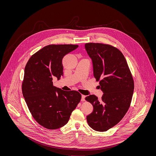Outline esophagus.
<instances>
[{"label":"esophagus","instance_id":"obj_1","mask_svg":"<svg viewBox=\"0 0 156 156\" xmlns=\"http://www.w3.org/2000/svg\"><path fill=\"white\" fill-rule=\"evenodd\" d=\"M85 95H82L81 98V101H85Z\"/></svg>","mask_w":156,"mask_h":156}]
</instances>
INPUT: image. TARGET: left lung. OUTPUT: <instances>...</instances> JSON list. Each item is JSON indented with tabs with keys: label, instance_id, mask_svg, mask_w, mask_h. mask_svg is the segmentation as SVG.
Returning <instances> with one entry per match:
<instances>
[{
	"label": "left lung",
	"instance_id": "1",
	"mask_svg": "<svg viewBox=\"0 0 156 156\" xmlns=\"http://www.w3.org/2000/svg\"><path fill=\"white\" fill-rule=\"evenodd\" d=\"M85 49L92 61L94 76L99 81L104 94L101 100L95 95L85 98L94 107L87 116L89 126L106 132L117 125L131 104L134 81L126 59L117 48L109 44L89 43Z\"/></svg>",
	"mask_w": 156,
	"mask_h": 156
}]
</instances>
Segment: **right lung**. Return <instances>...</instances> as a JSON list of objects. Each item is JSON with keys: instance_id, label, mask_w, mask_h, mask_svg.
<instances>
[{"instance_id": "right-lung-1", "label": "right lung", "mask_w": 156, "mask_h": 156, "mask_svg": "<svg viewBox=\"0 0 156 156\" xmlns=\"http://www.w3.org/2000/svg\"><path fill=\"white\" fill-rule=\"evenodd\" d=\"M78 45L51 44L34 54L24 68L22 93L31 115L38 124L54 130L66 125L81 95L53 85L52 78L63 75V57Z\"/></svg>"}]
</instances>
